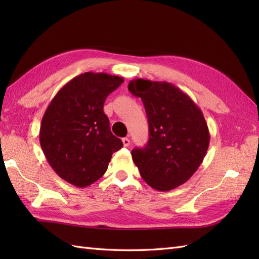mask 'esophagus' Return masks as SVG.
<instances>
[{"mask_svg": "<svg viewBox=\"0 0 259 259\" xmlns=\"http://www.w3.org/2000/svg\"><path fill=\"white\" fill-rule=\"evenodd\" d=\"M122 144L124 147H129L130 146V140L128 138H123L122 139Z\"/></svg>", "mask_w": 259, "mask_h": 259, "instance_id": "1", "label": "esophagus"}]
</instances>
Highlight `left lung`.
<instances>
[{"label": "left lung", "instance_id": "left-lung-1", "mask_svg": "<svg viewBox=\"0 0 259 259\" xmlns=\"http://www.w3.org/2000/svg\"><path fill=\"white\" fill-rule=\"evenodd\" d=\"M128 89L141 98L149 124V141L131 151L133 160L151 188H177L206 156L210 135L205 117L187 93L169 82L135 79Z\"/></svg>", "mask_w": 259, "mask_h": 259}]
</instances>
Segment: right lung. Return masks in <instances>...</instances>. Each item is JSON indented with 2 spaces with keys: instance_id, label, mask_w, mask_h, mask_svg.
<instances>
[{
  "instance_id": "add662e5",
  "label": "right lung",
  "mask_w": 259,
  "mask_h": 259,
  "mask_svg": "<svg viewBox=\"0 0 259 259\" xmlns=\"http://www.w3.org/2000/svg\"><path fill=\"white\" fill-rule=\"evenodd\" d=\"M122 82L103 72L82 73L59 90L43 114V153L69 184L83 188L96 183L107 171L112 153L122 148L103 111L107 97Z\"/></svg>"
}]
</instances>
